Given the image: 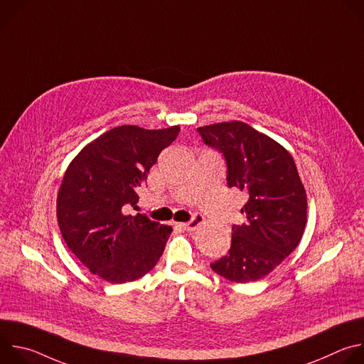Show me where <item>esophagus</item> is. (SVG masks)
<instances>
[{
  "label": "esophagus",
  "instance_id": "esophagus-1",
  "mask_svg": "<svg viewBox=\"0 0 364 364\" xmlns=\"http://www.w3.org/2000/svg\"><path fill=\"white\" fill-rule=\"evenodd\" d=\"M201 222H203V216L194 213L193 218H191L187 223H178V228H181V229H184V230H194Z\"/></svg>",
  "mask_w": 364,
  "mask_h": 364
}]
</instances>
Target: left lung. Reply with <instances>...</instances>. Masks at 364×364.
Segmentation results:
<instances>
[{
	"label": "left lung",
	"mask_w": 364,
	"mask_h": 364,
	"mask_svg": "<svg viewBox=\"0 0 364 364\" xmlns=\"http://www.w3.org/2000/svg\"><path fill=\"white\" fill-rule=\"evenodd\" d=\"M203 142L219 151L229 188L247 196L246 222L232 226L226 256L210 268L232 282H255L272 272L298 246L306 223V194L291 154L245 122L197 128Z\"/></svg>",
	"instance_id": "left-lung-1"
}]
</instances>
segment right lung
<instances>
[{"instance_id":"obj_1","label":"right lung","mask_w":364,"mask_h":364,"mask_svg":"<svg viewBox=\"0 0 364 364\" xmlns=\"http://www.w3.org/2000/svg\"><path fill=\"white\" fill-rule=\"evenodd\" d=\"M178 132L180 127H117L68 167L58 196L59 228L68 247L102 279L135 281L161 257L173 229L145 215H125V209L136 207L138 187Z\"/></svg>"}]
</instances>
